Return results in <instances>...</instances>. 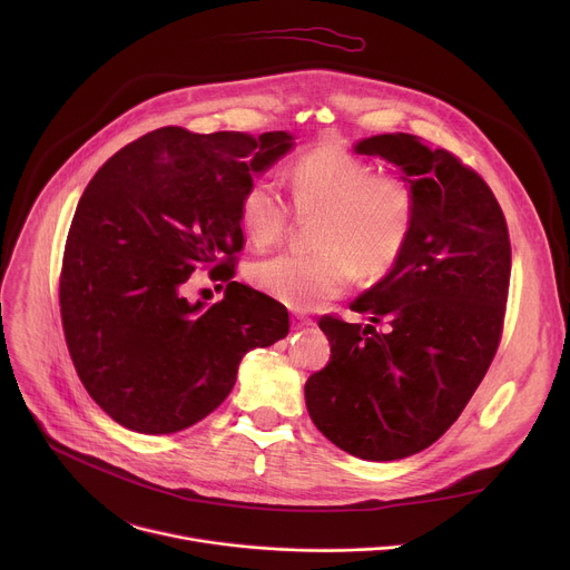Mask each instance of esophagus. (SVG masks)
Segmentation results:
<instances>
[{"instance_id": "esophagus-1", "label": "esophagus", "mask_w": 570, "mask_h": 570, "mask_svg": "<svg viewBox=\"0 0 570 570\" xmlns=\"http://www.w3.org/2000/svg\"><path fill=\"white\" fill-rule=\"evenodd\" d=\"M291 320H293V330L311 327V324H313V320H311V317H306V315H302V313H293V315H291Z\"/></svg>"}]
</instances>
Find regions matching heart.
<instances>
[{
    "instance_id": "b5f03b06",
    "label": "heart",
    "mask_w": 570,
    "mask_h": 570,
    "mask_svg": "<svg viewBox=\"0 0 570 570\" xmlns=\"http://www.w3.org/2000/svg\"><path fill=\"white\" fill-rule=\"evenodd\" d=\"M291 200L299 216H320L313 255H277L250 268V282L295 311H311L350 291L356 271L390 273L417 223V189L409 174L374 171L367 159L324 144L291 167ZM240 223L257 248L279 243L293 220L277 185L259 176L240 196Z\"/></svg>"
}]
</instances>
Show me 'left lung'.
<instances>
[{
    "instance_id": "1",
    "label": "left lung",
    "mask_w": 570,
    "mask_h": 570,
    "mask_svg": "<svg viewBox=\"0 0 570 570\" xmlns=\"http://www.w3.org/2000/svg\"><path fill=\"white\" fill-rule=\"evenodd\" d=\"M409 174L417 223L396 266L350 308L387 334L322 315L327 367L304 385L317 431L363 460L424 451L460 417L503 336L512 248L505 214L471 167L409 132L356 146Z\"/></svg>"
}]
</instances>
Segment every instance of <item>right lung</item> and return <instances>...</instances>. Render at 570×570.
Wrapping results in <instances>:
<instances>
[{"mask_svg": "<svg viewBox=\"0 0 570 570\" xmlns=\"http://www.w3.org/2000/svg\"><path fill=\"white\" fill-rule=\"evenodd\" d=\"M291 139L167 126L117 150L80 196L60 268L62 332L80 383L117 424L194 426L225 401L243 354L286 338V308L232 277L240 196ZM194 269L228 282L220 303L188 302Z\"/></svg>", "mask_w": 570, "mask_h": 570, "instance_id": "1", "label": "right lung"}]
</instances>
